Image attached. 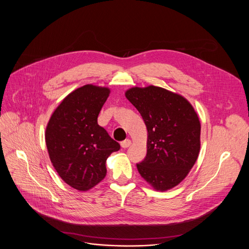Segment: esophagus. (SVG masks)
<instances>
[{
    "instance_id": "esophagus-1",
    "label": "esophagus",
    "mask_w": 249,
    "mask_h": 249,
    "mask_svg": "<svg viewBox=\"0 0 249 249\" xmlns=\"http://www.w3.org/2000/svg\"><path fill=\"white\" fill-rule=\"evenodd\" d=\"M131 145V141L130 140H124V141H122L121 142V147L123 148V149H127L129 146Z\"/></svg>"
}]
</instances>
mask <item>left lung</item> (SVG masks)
Here are the masks:
<instances>
[{
    "mask_svg": "<svg viewBox=\"0 0 249 249\" xmlns=\"http://www.w3.org/2000/svg\"><path fill=\"white\" fill-rule=\"evenodd\" d=\"M148 130L147 155L137 163L139 173L155 189L180 183L197 160L201 125L192 105L162 88H133L125 93Z\"/></svg>",
    "mask_w": 249,
    "mask_h": 249,
    "instance_id": "1",
    "label": "left lung"
}]
</instances>
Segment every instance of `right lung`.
Instances as JSON below:
<instances>
[{
    "label": "right lung",
    "instance_id": "obj_1",
    "mask_svg": "<svg viewBox=\"0 0 249 249\" xmlns=\"http://www.w3.org/2000/svg\"><path fill=\"white\" fill-rule=\"evenodd\" d=\"M110 90L86 85L71 92L53 112L46 146L53 166L70 186L87 191L106 175L107 158L120 150L97 117Z\"/></svg>",
    "mask_w": 249,
    "mask_h": 249
}]
</instances>
